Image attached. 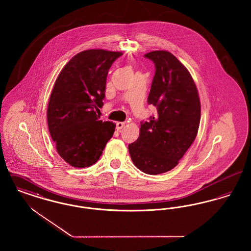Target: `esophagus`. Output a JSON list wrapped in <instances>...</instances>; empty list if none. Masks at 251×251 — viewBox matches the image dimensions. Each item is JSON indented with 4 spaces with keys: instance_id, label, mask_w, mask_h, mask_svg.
<instances>
[{
    "instance_id": "1",
    "label": "esophagus",
    "mask_w": 251,
    "mask_h": 251,
    "mask_svg": "<svg viewBox=\"0 0 251 251\" xmlns=\"http://www.w3.org/2000/svg\"><path fill=\"white\" fill-rule=\"evenodd\" d=\"M124 126H125V122H120V121L117 122V130L120 131Z\"/></svg>"
}]
</instances>
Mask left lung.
Wrapping results in <instances>:
<instances>
[{"label": "left lung", "mask_w": 251, "mask_h": 251, "mask_svg": "<svg viewBox=\"0 0 251 251\" xmlns=\"http://www.w3.org/2000/svg\"><path fill=\"white\" fill-rule=\"evenodd\" d=\"M155 64L148 102L157 115L141 122L138 139L129 145L134 166L150 175L171 170L196 139L201 121V100L188 70L167 50L145 54Z\"/></svg>", "instance_id": "obj_1"}]
</instances>
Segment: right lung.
Returning a JSON list of instances; mask_svg holds the SVG:
<instances>
[{
    "label": "right lung",
    "mask_w": 251,
    "mask_h": 251,
    "mask_svg": "<svg viewBox=\"0 0 251 251\" xmlns=\"http://www.w3.org/2000/svg\"><path fill=\"white\" fill-rule=\"evenodd\" d=\"M120 51L83 50L62 69L47 109L49 131L57 153L73 167H88L101 155L116 124L100 120L108 71Z\"/></svg>",
    "instance_id": "obj_1"
}]
</instances>
